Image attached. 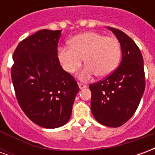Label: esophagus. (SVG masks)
Segmentation results:
<instances>
[{"label":"esophagus","instance_id":"obj_1","mask_svg":"<svg viewBox=\"0 0 155 155\" xmlns=\"http://www.w3.org/2000/svg\"><path fill=\"white\" fill-rule=\"evenodd\" d=\"M78 85H79V87H80V89H81V90H82V89H84V88L87 87V86H86L85 84H81V83H78Z\"/></svg>","mask_w":155,"mask_h":155}]
</instances>
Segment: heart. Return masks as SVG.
Here are the masks:
<instances>
[{
	"mask_svg": "<svg viewBox=\"0 0 155 155\" xmlns=\"http://www.w3.org/2000/svg\"><path fill=\"white\" fill-rule=\"evenodd\" d=\"M70 47L59 50L58 58L64 71L73 74L81 67L83 58L84 66L78 78L82 81L94 75L105 77L113 73L120 63L121 46L114 35H104L95 31L81 33L71 38Z\"/></svg>",
	"mask_w": 155,
	"mask_h": 155,
	"instance_id": "heart-1",
	"label": "heart"
}]
</instances>
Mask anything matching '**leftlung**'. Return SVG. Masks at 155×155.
Segmentation results:
<instances>
[{"label": "left lung", "instance_id": "8db88e82", "mask_svg": "<svg viewBox=\"0 0 155 155\" xmlns=\"http://www.w3.org/2000/svg\"><path fill=\"white\" fill-rule=\"evenodd\" d=\"M107 29L120 41L122 59L116 71L89 88L94 119L105 126L116 128L136 111L145 89V77L143 56L134 41L118 29Z\"/></svg>", "mask_w": 155, "mask_h": 155}]
</instances>
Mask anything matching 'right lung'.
I'll list each match as a JSON object with an SVG mask.
<instances>
[{"label": "right lung", "mask_w": 155, "mask_h": 155, "mask_svg": "<svg viewBox=\"0 0 155 155\" xmlns=\"http://www.w3.org/2000/svg\"><path fill=\"white\" fill-rule=\"evenodd\" d=\"M61 31L35 32L20 42L13 54L12 79L19 104L32 122L45 129L67 123L80 91L58 59Z\"/></svg>", "instance_id": "obj_1"}]
</instances>
